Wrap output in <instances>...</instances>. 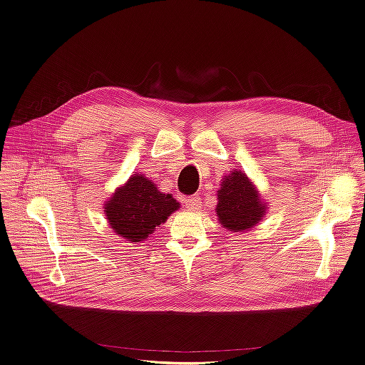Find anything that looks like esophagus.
<instances>
[{"mask_svg": "<svg viewBox=\"0 0 365 365\" xmlns=\"http://www.w3.org/2000/svg\"><path fill=\"white\" fill-rule=\"evenodd\" d=\"M183 203H185L186 207H188V210H192V211H197V210H200V207H202L200 197H197V195L186 197V199H183Z\"/></svg>", "mask_w": 365, "mask_h": 365, "instance_id": "34e87169", "label": "esophagus"}]
</instances>
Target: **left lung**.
I'll return each instance as SVG.
<instances>
[{
    "label": "left lung",
    "instance_id": "8db88e82",
    "mask_svg": "<svg viewBox=\"0 0 365 365\" xmlns=\"http://www.w3.org/2000/svg\"><path fill=\"white\" fill-rule=\"evenodd\" d=\"M217 203V215L229 231H245L257 225L264 215V206L245 173L234 171L222 182Z\"/></svg>",
    "mask_w": 365,
    "mask_h": 365
}]
</instances>
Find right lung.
<instances>
[{
    "mask_svg": "<svg viewBox=\"0 0 365 365\" xmlns=\"http://www.w3.org/2000/svg\"><path fill=\"white\" fill-rule=\"evenodd\" d=\"M177 207L179 203L171 194H162L151 180L134 174L114 192L106 205V214L114 232L138 243L148 238Z\"/></svg>",
    "mask_w": 365,
    "mask_h": 365,
    "instance_id": "add662e5",
    "label": "right lung"
}]
</instances>
